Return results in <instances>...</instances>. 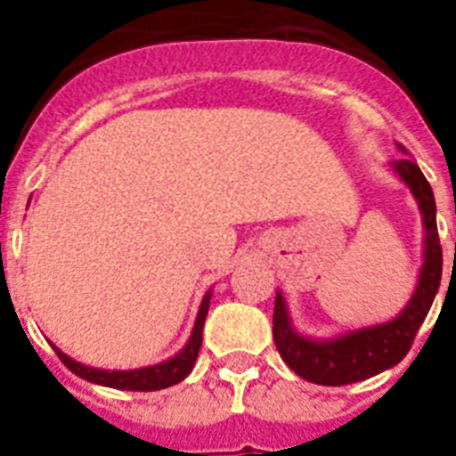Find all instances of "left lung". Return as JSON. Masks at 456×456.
Masks as SVG:
<instances>
[{"label":"left lung","instance_id":"obj_1","mask_svg":"<svg viewBox=\"0 0 456 456\" xmlns=\"http://www.w3.org/2000/svg\"><path fill=\"white\" fill-rule=\"evenodd\" d=\"M397 149L407 153L404 146L397 144ZM393 170L400 175L404 184L410 186V191L414 193L419 203V210L424 215L426 248L417 291L395 319H390L386 324L343 333L331 340H314L300 336L291 326L284 296L277 293L274 319H272L274 343H277L281 360L305 381L317 383V386H347V383L364 381V379L381 374L386 369L395 367L397 362H403L404 354L410 353L419 326L424 324L433 298L438 293L440 277H443V248H440L438 224H436L433 189L411 158L395 160Z\"/></svg>","mask_w":456,"mask_h":456}]
</instances>
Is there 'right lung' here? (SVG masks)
I'll list each match as a JSON object with an SVG mask.
<instances>
[{"label": "right lung", "instance_id": "right-lung-1", "mask_svg": "<svg viewBox=\"0 0 456 456\" xmlns=\"http://www.w3.org/2000/svg\"><path fill=\"white\" fill-rule=\"evenodd\" d=\"M210 296H213V293L208 291L203 303H200L189 343H186L175 357H170L167 362H160V364H153V367L132 369V371H106V369L85 367L80 362L70 360L66 353H61L59 347H53V350L59 354V360L63 362L73 374L85 379V381L99 383V386H109V388L118 390H144V393H149V390L170 388V386L184 381L186 376L191 374L193 362L199 357L200 343H203V324H206L208 307H210Z\"/></svg>", "mask_w": 456, "mask_h": 456}]
</instances>
